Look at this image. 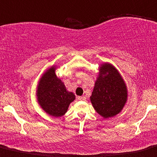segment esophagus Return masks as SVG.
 <instances>
[{
    "label": "esophagus",
    "instance_id": "obj_1",
    "mask_svg": "<svg viewBox=\"0 0 157 157\" xmlns=\"http://www.w3.org/2000/svg\"><path fill=\"white\" fill-rule=\"evenodd\" d=\"M77 99L80 100V101H86V98L85 96H78L77 97Z\"/></svg>",
    "mask_w": 157,
    "mask_h": 157
}]
</instances>
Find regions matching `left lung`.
<instances>
[{
    "label": "left lung",
    "instance_id": "1",
    "mask_svg": "<svg viewBox=\"0 0 157 157\" xmlns=\"http://www.w3.org/2000/svg\"><path fill=\"white\" fill-rule=\"evenodd\" d=\"M128 100L126 82L117 69L108 62L101 64L90 101L95 111L104 119L122 111Z\"/></svg>",
    "mask_w": 157,
    "mask_h": 157
}]
</instances>
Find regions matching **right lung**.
<instances>
[{
    "instance_id": "add662e5",
    "label": "right lung",
    "mask_w": 157,
    "mask_h": 157,
    "mask_svg": "<svg viewBox=\"0 0 157 157\" xmlns=\"http://www.w3.org/2000/svg\"><path fill=\"white\" fill-rule=\"evenodd\" d=\"M56 65L49 67L40 78L36 95L40 107L49 116L60 117L65 114L75 95L68 92L65 83L56 74Z\"/></svg>"
}]
</instances>
